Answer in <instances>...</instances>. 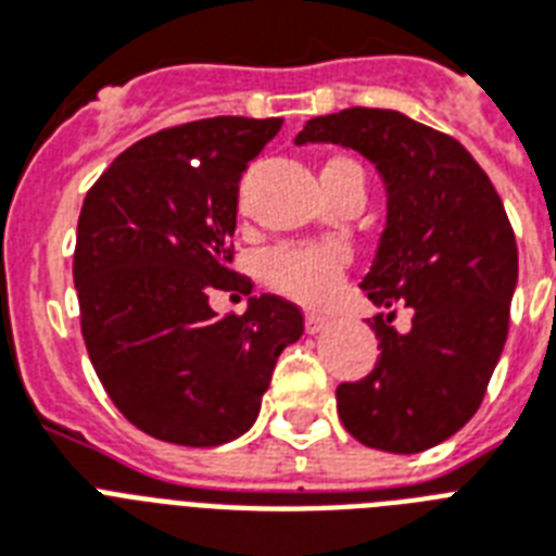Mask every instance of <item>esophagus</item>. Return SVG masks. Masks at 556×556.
Here are the masks:
<instances>
[{
	"label": "esophagus",
	"mask_w": 556,
	"mask_h": 556,
	"mask_svg": "<svg viewBox=\"0 0 556 556\" xmlns=\"http://www.w3.org/2000/svg\"><path fill=\"white\" fill-rule=\"evenodd\" d=\"M329 326V317H323V314H305V331L308 334H317Z\"/></svg>",
	"instance_id": "obj_1"
}]
</instances>
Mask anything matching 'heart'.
I'll return each instance as SVG.
<instances>
[{
	"instance_id": "heart-1",
	"label": "heart",
	"mask_w": 556,
	"mask_h": 556,
	"mask_svg": "<svg viewBox=\"0 0 556 556\" xmlns=\"http://www.w3.org/2000/svg\"><path fill=\"white\" fill-rule=\"evenodd\" d=\"M338 173H357L364 176L361 164L352 159H329L323 167V176ZM349 253L338 242H305V244H279L262 256V279L279 294L291 296L296 303L314 305L338 288L340 274L346 268Z\"/></svg>"
}]
</instances>
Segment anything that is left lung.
<instances>
[{"instance_id": "left-lung-1", "label": "left lung", "mask_w": 556, "mask_h": 556, "mask_svg": "<svg viewBox=\"0 0 556 556\" xmlns=\"http://www.w3.org/2000/svg\"><path fill=\"white\" fill-rule=\"evenodd\" d=\"M303 143H340L375 164L387 187V227L361 288L378 364L338 387L340 421L361 444L421 453L458 432L482 404L508 340L519 256L500 192L470 152L395 109L312 117ZM414 326L397 332L394 308Z\"/></svg>"}]
</instances>
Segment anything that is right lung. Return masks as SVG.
<instances>
[{
    "instance_id": "obj_1",
    "label": "right lung",
    "mask_w": 556,
    "mask_h": 556,
    "mask_svg": "<svg viewBox=\"0 0 556 556\" xmlns=\"http://www.w3.org/2000/svg\"><path fill=\"white\" fill-rule=\"evenodd\" d=\"M282 117H207L121 152L83 201L74 288L91 366L152 439L216 447L260 415L303 314L277 294L218 317L213 291L251 294L233 262L239 178Z\"/></svg>"
}]
</instances>
